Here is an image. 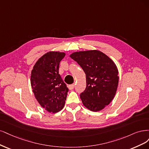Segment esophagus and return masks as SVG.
<instances>
[{
	"label": "esophagus",
	"instance_id": "obj_1",
	"mask_svg": "<svg viewBox=\"0 0 149 149\" xmlns=\"http://www.w3.org/2000/svg\"><path fill=\"white\" fill-rule=\"evenodd\" d=\"M74 87H75V85L74 84H72V85H70L69 86V88L70 90H73L74 88Z\"/></svg>",
	"mask_w": 149,
	"mask_h": 149
}]
</instances>
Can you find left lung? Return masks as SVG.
Returning a JSON list of instances; mask_svg holds the SVG:
<instances>
[{
    "label": "left lung",
    "instance_id": "left-lung-1",
    "mask_svg": "<svg viewBox=\"0 0 149 149\" xmlns=\"http://www.w3.org/2000/svg\"><path fill=\"white\" fill-rule=\"evenodd\" d=\"M86 75L87 86L80 95L83 104L92 111H99L111 102L116 95L118 70L113 61L98 50L77 51L70 55Z\"/></svg>",
    "mask_w": 149,
    "mask_h": 149
}]
</instances>
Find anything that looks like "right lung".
Segmentation results:
<instances>
[{"instance_id":"add662e5","label":"right lung","mask_w":149,"mask_h":149,"mask_svg":"<svg viewBox=\"0 0 149 149\" xmlns=\"http://www.w3.org/2000/svg\"><path fill=\"white\" fill-rule=\"evenodd\" d=\"M65 53L49 51L42 55L33 66L31 86L41 107L47 111L56 113L64 108L69 91L59 74V62Z\"/></svg>"}]
</instances>
